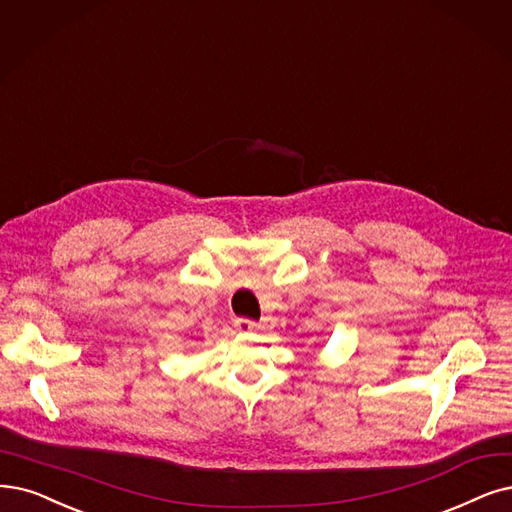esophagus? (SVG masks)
<instances>
[{"label":"esophagus","instance_id":"esophagus-1","mask_svg":"<svg viewBox=\"0 0 512 512\" xmlns=\"http://www.w3.org/2000/svg\"><path fill=\"white\" fill-rule=\"evenodd\" d=\"M234 327H236L240 333H251L257 325H255V320H251V318H236V320H234Z\"/></svg>","mask_w":512,"mask_h":512}]
</instances>
